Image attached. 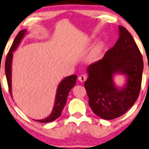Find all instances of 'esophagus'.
<instances>
[{
	"mask_svg": "<svg viewBox=\"0 0 149 149\" xmlns=\"http://www.w3.org/2000/svg\"><path fill=\"white\" fill-rule=\"evenodd\" d=\"M87 78H88L87 74H81L80 76L79 77V80L81 82H84V81H86Z\"/></svg>",
	"mask_w": 149,
	"mask_h": 149,
	"instance_id": "obj_1",
	"label": "esophagus"
}]
</instances>
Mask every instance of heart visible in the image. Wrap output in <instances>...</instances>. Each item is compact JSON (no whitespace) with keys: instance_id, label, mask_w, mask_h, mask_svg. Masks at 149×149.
<instances>
[{"instance_id":"obj_1","label":"heart","mask_w":149,"mask_h":149,"mask_svg":"<svg viewBox=\"0 0 149 149\" xmlns=\"http://www.w3.org/2000/svg\"><path fill=\"white\" fill-rule=\"evenodd\" d=\"M101 49H102V47H101L100 45H98L97 46L95 47L94 50H93V52L92 53V55H91L92 58H95L99 56V54H100V53Z\"/></svg>"}]
</instances>
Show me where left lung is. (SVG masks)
Wrapping results in <instances>:
<instances>
[{"label": "left lung", "instance_id": "1", "mask_svg": "<svg viewBox=\"0 0 149 149\" xmlns=\"http://www.w3.org/2000/svg\"><path fill=\"white\" fill-rule=\"evenodd\" d=\"M119 28L116 43L102 59L88 65V78L84 83L90 107L107 120L122 116L135 104L142 84V55L131 33L123 26ZM117 72L128 77L126 87L120 90L112 82V75Z\"/></svg>", "mask_w": 149, "mask_h": 149}]
</instances>
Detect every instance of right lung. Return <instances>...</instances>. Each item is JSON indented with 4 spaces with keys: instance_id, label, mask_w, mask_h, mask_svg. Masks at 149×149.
Returning a JSON list of instances; mask_svg holds the SVG:
<instances>
[{
    "instance_id": "1",
    "label": "right lung",
    "mask_w": 149,
    "mask_h": 149,
    "mask_svg": "<svg viewBox=\"0 0 149 149\" xmlns=\"http://www.w3.org/2000/svg\"><path fill=\"white\" fill-rule=\"evenodd\" d=\"M25 32H26V30H21L18 33L17 36H16L15 39L14 40V42H13L10 50L7 53L6 60H5V74H6L7 85H8L9 92H10L11 97H12V89H11V65H12V52L13 51L15 50L18 44L20 43ZM77 79V75H71V76L65 78L61 82L58 86L57 93H56V100H55V104L51 115L45 119L35 121L41 123L51 122L61 116V112L63 111V108L65 106L69 92L70 91V90L76 84Z\"/></svg>"
}]
</instances>
